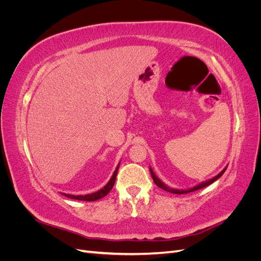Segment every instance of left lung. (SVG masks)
Returning a JSON list of instances; mask_svg holds the SVG:
<instances>
[{
  "label": "left lung",
  "instance_id": "obj_1",
  "mask_svg": "<svg viewBox=\"0 0 261 261\" xmlns=\"http://www.w3.org/2000/svg\"><path fill=\"white\" fill-rule=\"evenodd\" d=\"M226 168H227V167H225V168H224L222 171H221L218 175H216L215 177H212V178H210V179H208V180L201 181V183H199L198 185H196V186H194V187H192V188H187V189H175V188H171V187L167 186L159 177H158V176L154 174V172H153V170H152L151 168H149V170H150V173H151V176H152V178H153L154 184H155L158 187H160V188L164 189V191H167V192H169V193L180 195V194H186V193H192V192H195V191H198V189H201V188H203V187H206V186L212 184L213 181H216L218 178H220L221 176L223 175V173L225 172Z\"/></svg>",
  "mask_w": 261,
  "mask_h": 261
}]
</instances>
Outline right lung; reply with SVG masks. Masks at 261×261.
Returning a JSON list of instances; mask_svg holds the SVG:
<instances>
[{
    "label": "right lung",
    "mask_w": 261,
    "mask_h": 261,
    "mask_svg": "<svg viewBox=\"0 0 261 261\" xmlns=\"http://www.w3.org/2000/svg\"><path fill=\"white\" fill-rule=\"evenodd\" d=\"M118 167H120V163L117 164V167L113 173L112 177L110 178V180L108 181V184L102 187L100 191L96 192V193H92V194H87V195H69V194H65V193H62V195L66 196L67 198H70V199H76V200H84V201H94V200H98L100 198H102V197H105L106 195H108L110 193V191H111L114 183H115V178H116V175H117V170H118Z\"/></svg>",
    "instance_id": "right-lung-1"
}]
</instances>
